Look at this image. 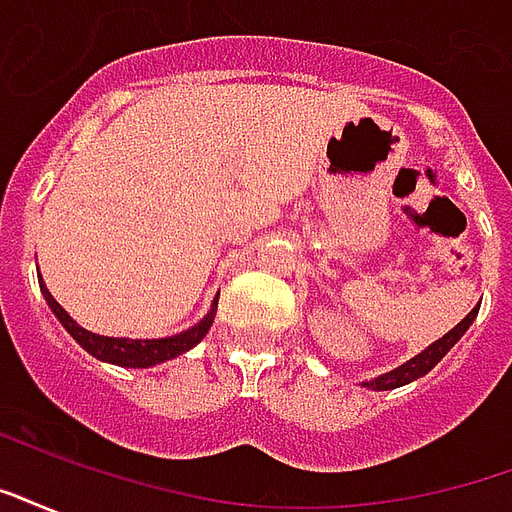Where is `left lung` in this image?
<instances>
[{"instance_id": "obj_1", "label": "left lung", "mask_w": 512, "mask_h": 512, "mask_svg": "<svg viewBox=\"0 0 512 512\" xmlns=\"http://www.w3.org/2000/svg\"><path fill=\"white\" fill-rule=\"evenodd\" d=\"M478 308L475 306L467 317L459 322V325L451 330V333H446L440 341H435L432 346H427V349L421 351V354H416L413 360H408L405 365H400V368L389 370V373H384V376H378L376 381H365V386H370V389H378V392H386V389H397V386H405L411 384V381H416V378L427 376L429 370L435 368L443 357H446L448 351H451V346H454L459 338H462L464 333H467V327L473 325L475 317H478Z\"/></svg>"}]
</instances>
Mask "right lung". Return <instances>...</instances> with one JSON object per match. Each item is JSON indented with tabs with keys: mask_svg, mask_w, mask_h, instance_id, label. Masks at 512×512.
<instances>
[{
	"mask_svg": "<svg viewBox=\"0 0 512 512\" xmlns=\"http://www.w3.org/2000/svg\"><path fill=\"white\" fill-rule=\"evenodd\" d=\"M39 290L48 300V306L53 308V314L58 317V322L69 330L74 341L80 343L88 354H93L96 360L112 362V365H120V368H150V365H158V362L174 360L179 354H185L187 349H193L195 343L201 341L209 327L214 322V311H217V303L212 306V311L206 314L198 325H193L190 330L179 335H171V338H158V341H131V338H107V335L88 333L83 327L77 325L64 308L58 306V300L53 298L45 287V282H39Z\"/></svg>",
	"mask_w": 512,
	"mask_h": 512,
	"instance_id": "add662e5",
	"label": "right lung"
}]
</instances>
